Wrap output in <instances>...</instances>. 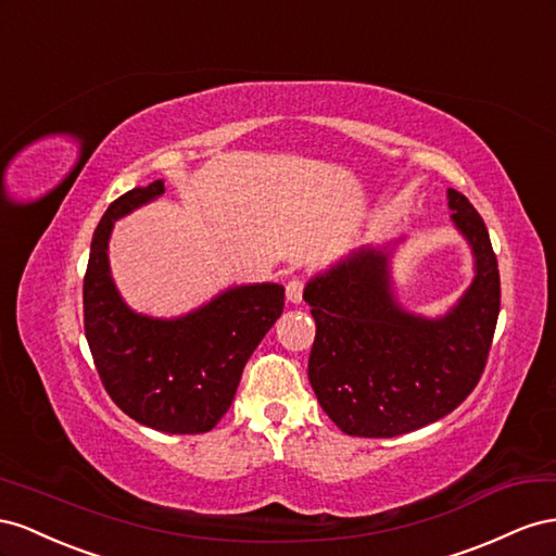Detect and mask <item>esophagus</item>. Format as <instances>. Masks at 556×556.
Listing matches in <instances>:
<instances>
[{
  "label": "esophagus",
  "mask_w": 556,
  "mask_h": 556,
  "mask_svg": "<svg viewBox=\"0 0 556 556\" xmlns=\"http://www.w3.org/2000/svg\"><path fill=\"white\" fill-rule=\"evenodd\" d=\"M303 293H305V279H303V277H293V279L287 283V298H289V303H293V305L303 303Z\"/></svg>",
  "instance_id": "esophagus-1"
}]
</instances>
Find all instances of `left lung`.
<instances>
[{
  "label": "left lung",
  "mask_w": 556,
  "mask_h": 556,
  "mask_svg": "<svg viewBox=\"0 0 556 556\" xmlns=\"http://www.w3.org/2000/svg\"><path fill=\"white\" fill-rule=\"evenodd\" d=\"M447 195L475 253V279L442 319L395 305L389 251L352 253L307 283L316 321L309 384L346 435L417 431L462 405L484 372L501 309L498 261L478 210L454 188Z\"/></svg>",
  "instance_id": "1"
}]
</instances>
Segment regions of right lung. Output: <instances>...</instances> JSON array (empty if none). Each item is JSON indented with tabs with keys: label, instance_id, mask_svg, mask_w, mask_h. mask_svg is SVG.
<instances>
[{
	"label": "right lung",
	"instance_id": "add662e5",
	"mask_svg": "<svg viewBox=\"0 0 556 556\" xmlns=\"http://www.w3.org/2000/svg\"><path fill=\"white\" fill-rule=\"evenodd\" d=\"M165 193L163 181L109 204L84 277V328L102 387L125 415L163 433H207L232 405L249 356L283 312V287L253 283L174 321L135 314L109 273L114 220Z\"/></svg>",
	"mask_w": 556,
	"mask_h": 556
}]
</instances>
